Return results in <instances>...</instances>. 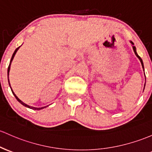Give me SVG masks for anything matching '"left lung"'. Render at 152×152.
I'll return each mask as SVG.
<instances>
[{
    "instance_id": "8db88e82",
    "label": "left lung",
    "mask_w": 152,
    "mask_h": 152,
    "mask_svg": "<svg viewBox=\"0 0 152 152\" xmlns=\"http://www.w3.org/2000/svg\"><path fill=\"white\" fill-rule=\"evenodd\" d=\"M130 42H131V45H132V48H133V51H134V53H135V55H136V57H137L138 59H139V61H140V62H141V66H142V68H143V69H144V63H143V61H142V59H141V58H140V56H138V55L137 54V52H136V47L135 46H133V42L132 41H130ZM144 75H145V73H144ZM145 80H146V76H145ZM145 84H146V83H145ZM144 87H145V85H144Z\"/></svg>"
}]
</instances>
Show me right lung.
<instances>
[{
    "label": "right lung",
    "instance_id": "obj_1",
    "mask_svg": "<svg viewBox=\"0 0 152 152\" xmlns=\"http://www.w3.org/2000/svg\"><path fill=\"white\" fill-rule=\"evenodd\" d=\"M21 47V46H20ZM20 47H19V48H16V50H15V51H14V53H13V56H12V57H11V61H10V63H9V66H8V76H9V71H10V68H11V62H12V61H13V59H14V56H15V55H16V52L18 51V50L19 49V48ZM8 84H9V86H10V87H11V85H10V82H9V79H8ZM11 91H12V93H13V94L14 95V96L15 97H16V99H17L18 100V102H20L21 103V104H22V105H24V106H25V107H28V108H30V109H32V110H42V109H43V108H45V107H31V106H29V105H28V104H25L24 102H23L21 100V99H19V98L17 97V96H16V94H14V91H13L12 90V89H11ZM48 107V106H47Z\"/></svg>",
    "mask_w": 152,
    "mask_h": 152
}]
</instances>
